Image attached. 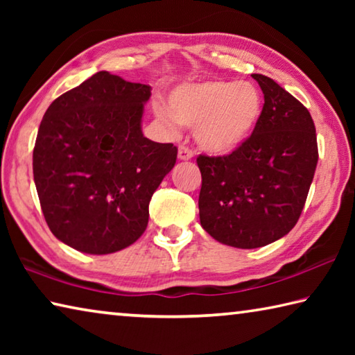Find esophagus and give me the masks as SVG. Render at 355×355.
Wrapping results in <instances>:
<instances>
[{
    "label": "esophagus",
    "mask_w": 355,
    "mask_h": 355,
    "mask_svg": "<svg viewBox=\"0 0 355 355\" xmlns=\"http://www.w3.org/2000/svg\"><path fill=\"white\" fill-rule=\"evenodd\" d=\"M192 156H194V152H192V150H191L189 147L180 146V148H178V159L188 161V159L192 158Z\"/></svg>",
    "instance_id": "1"
}]
</instances>
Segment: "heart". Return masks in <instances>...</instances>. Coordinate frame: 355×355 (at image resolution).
<instances>
[{
  "mask_svg": "<svg viewBox=\"0 0 355 355\" xmlns=\"http://www.w3.org/2000/svg\"><path fill=\"white\" fill-rule=\"evenodd\" d=\"M169 107L156 105V116L175 127L196 128V141L214 155L236 150L254 133L263 112L260 89L249 81L208 80L178 86Z\"/></svg>",
  "mask_w": 355,
  "mask_h": 355,
  "instance_id": "obj_1",
  "label": "heart"
}]
</instances>
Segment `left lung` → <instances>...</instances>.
Returning a JSON list of instances; mask_svg holds the SVG:
<instances>
[{
    "mask_svg": "<svg viewBox=\"0 0 355 355\" xmlns=\"http://www.w3.org/2000/svg\"><path fill=\"white\" fill-rule=\"evenodd\" d=\"M264 105L243 146L225 156H197L202 173L200 224L216 241L255 249L296 225L318 163L315 123L299 100L254 73Z\"/></svg>",
    "mask_w": 355,
    "mask_h": 355,
    "instance_id": "8db88e82",
    "label": "left lung"
}]
</instances>
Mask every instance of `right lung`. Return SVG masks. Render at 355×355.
<instances>
[{
    "label": "right lung",
    "mask_w": 355,
    "mask_h": 355,
    "mask_svg": "<svg viewBox=\"0 0 355 355\" xmlns=\"http://www.w3.org/2000/svg\"><path fill=\"white\" fill-rule=\"evenodd\" d=\"M152 87L98 71L42 119L33 152L42 213L59 241L105 255L146 232L148 203L177 161L173 144L142 135Z\"/></svg>",
    "instance_id": "obj_1"
}]
</instances>
